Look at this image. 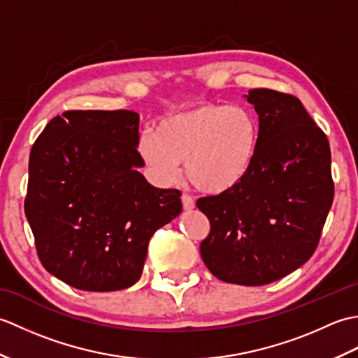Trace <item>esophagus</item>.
Listing matches in <instances>:
<instances>
[{"instance_id": "1", "label": "esophagus", "mask_w": 358, "mask_h": 358, "mask_svg": "<svg viewBox=\"0 0 358 358\" xmlns=\"http://www.w3.org/2000/svg\"><path fill=\"white\" fill-rule=\"evenodd\" d=\"M181 203H183L185 210H191V209L195 208V201H194V199L189 194L181 195Z\"/></svg>"}]
</instances>
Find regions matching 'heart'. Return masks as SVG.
Instances as JSON below:
<instances>
[{"label": "heart", "mask_w": 358, "mask_h": 358, "mask_svg": "<svg viewBox=\"0 0 358 358\" xmlns=\"http://www.w3.org/2000/svg\"><path fill=\"white\" fill-rule=\"evenodd\" d=\"M258 141L260 127L248 108L206 103L164 118L157 135L143 134L138 154L158 183H171L185 164L196 189L222 194L246 177Z\"/></svg>", "instance_id": "b5f03b06"}]
</instances>
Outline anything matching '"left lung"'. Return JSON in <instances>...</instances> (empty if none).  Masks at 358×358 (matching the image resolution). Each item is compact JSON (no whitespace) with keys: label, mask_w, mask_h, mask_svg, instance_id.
Listing matches in <instances>:
<instances>
[{"label":"left lung","mask_w":358,"mask_h":358,"mask_svg":"<svg viewBox=\"0 0 358 358\" xmlns=\"http://www.w3.org/2000/svg\"><path fill=\"white\" fill-rule=\"evenodd\" d=\"M245 96L258 113V150L238 185L196 200L210 223L200 254L226 283L262 286L317 249L334 200L331 149L296 96L272 89Z\"/></svg>","instance_id":"8db88e82"}]
</instances>
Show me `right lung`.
<instances>
[{
    "label": "right lung",
    "instance_id": "1",
    "mask_svg": "<svg viewBox=\"0 0 358 358\" xmlns=\"http://www.w3.org/2000/svg\"><path fill=\"white\" fill-rule=\"evenodd\" d=\"M138 126L132 110H67L30 150L24 212L38 257L81 291L135 285L150 237L181 212L178 189H158L136 171Z\"/></svg>",
    "mask_w": 358,
    "mask_h": 358
}]
</instances>
